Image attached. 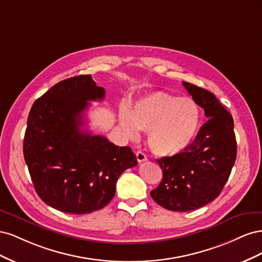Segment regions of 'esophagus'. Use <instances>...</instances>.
I'll return each instance as SVG.
<instances>
[{
  "label": "esophagus",
  "mask_w": 262,
  "mask_h": 262,
  "mask_svg": "<svg viewBox=\"0 0 262 262\" xmlns=\"http://www.w3.org/2000/svg\"><path fill=\"white\" fill-rule=\"evenodd\" d=\"M136 155H137V160H138V162H139V163L145 162V161L147 160L146 155H145L143 152H141V150H139V152H137V153H136Z\"/></svg>",
  "instance_id": "esophagus-1"
}]
</instances>
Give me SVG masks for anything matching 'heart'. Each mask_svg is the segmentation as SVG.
Masks as SVG:
<instances>
[{
    "mask_svg": "<svg viewBox=\"0 0 262 262\" xmlns=\"http://www.w3.org/2000/svg\"><path fill=\"white\" fill-rule=\"evenodd\" d=\"M119 120L130 139H137L139 130L147 131L149 148L160 156H172L193 141L200 110L191 98L157 92L139 100L130 113L122 110Z\"/></svg>",
    "mask_w": 262,
    "mask_h": 262,
    "instance_id": "1",
    "label": "heart"
}]
</instances>
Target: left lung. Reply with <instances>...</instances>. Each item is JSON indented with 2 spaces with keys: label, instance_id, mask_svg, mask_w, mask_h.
Here are the masks:
<instances>
[{
  "label": "left lung",
  "instance_id": "left-lung-1",
  "mask_svg": "<svg viewBox=\"0 0 262 262\" xmlns=\"http://www.w3.org/2000/svg\"><path fill=\"white\" fill-rule=\"evenodd\" d=\"M209 120L182 152L157 160L163 170L150 196L169 211L187 212L204 207L219 196L236 161L234 120L214 94L182 82Z\"/></svg>",
  "mask_w": 262,
  "mask_h": 262
}]
</instances>
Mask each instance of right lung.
Instances as JSON below:
<instances>
[{"instance_id": "obj_1", "label": "right lung", "mask_w": 262, "mask_h": 262, "mask_svg": "<svg viewBox=\"0 0 262 262\" xmlns=\"http://www.w3.org/2000/svg\"><path fill=\"white\" fill-rule=\"evenodd\" d=\"M105 97L92 75L67 78L38 98L27 119L24 157L36 192L61 212L86 214L113 200L121 173L138 165L129 146H117L84 125L90 102Z\"/></svg>"}]
</instances>
